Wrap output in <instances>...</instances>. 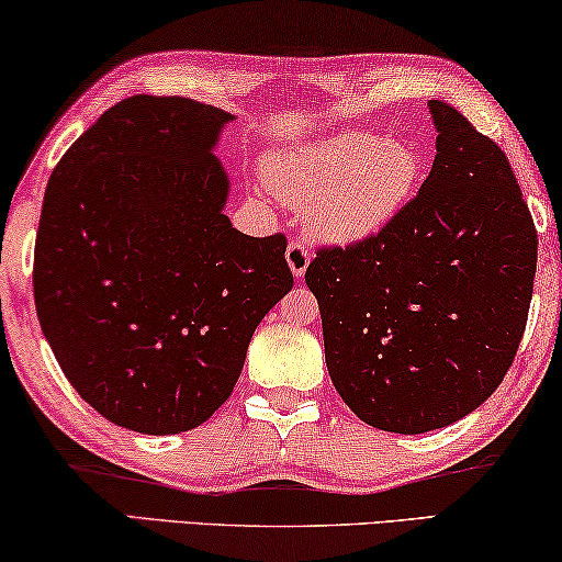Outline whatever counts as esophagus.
Returning <instances> with one entry per match:
<instances>
[{
  "instance_id": "1",
  "label": "esophagus",
  "mask_w": 562,
  "mask_h": 562,
  "mask_svg": "<svg viewBox=\"0 0 562 562\" xmlns=\"http://www.w3.org/2000/svg\"><path fill=\"white\" fill-rule=\"evenodd\" d=\"M284 259H288V267L290 272L295 274V278L300 280L307 270V265H311V251H307L305 244L300 241H290L288 251H284Z\"/></svg>"
}]
</instances>
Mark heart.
<instances>
[{
    "mask_svg": "<svg viewBox=\"0 0 562 562\" xmlns=\"http://www.w3.org/2000/svg\"><path fill=\"white\" fill-rule=\"evenodd\" d=\"M423 170L413 142L371 132H334L278 147L262 160L274 199L303 211L318 239L344 247L382 234L420 191Z\"/></svg>",
    "mask_w": 562,
    "mask_h": 562,
    "instance_id": "b5f03b06",
    "label": "heart"
}]
</instances>
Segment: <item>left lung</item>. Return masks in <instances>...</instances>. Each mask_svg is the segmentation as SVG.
<instances>
[{"label": "left lung", "mask_w": 562, "mask_h": 562, "mask_svg": "<svg viewBox=\"0 0 562 562\" xmlns=\"http://www.w3.org/2000/svg\"><path fill=\"white\" fill-rule=\"evenodd\" d=\"M436 160L405 211L371 239L321 249L330 382L353 415L402 436L446 428L492 397L525 334L537 232L499 145L428 101Z\"/></svg>", "instance_id": "8db88e82"}]
</instances>
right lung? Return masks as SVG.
<instances>
[{
  "mask_svg": "<svg viewBox=\"0 0 562 562\" xmlns=\"http://www.w3.org/2000/svg\"><path fill=\"white\" fill-rule=\"evenodd\" d=\"M236 116L137 93L78 137L47 180L33 290L81 400L120 428L176 436L234 392L259 321L292 288L282 234L224 213L216 149Z\"/></svg>",
  "mask_w": 562,
  "mask_h": 562,
  "instance_id": "add662e5",
  "label": "right lung"
}]
</instances>
